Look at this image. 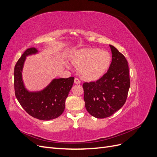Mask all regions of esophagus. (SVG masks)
Instances as JSON below:
<instances>
[{
    "label": "esophagus",
    "mask_w": 157,
    "mask_h": 157,
    "mask_svg": "<svg viewBox=\"0 0 157 157\" xmlns=\"http://www.w3.org/2000/svg\"><path fill=\"white\" fill-rule=\"evenodd\" d=\"M80 80L78 78H75V84H80Z\"/></svg>",
    "instance_id": "obj_1"
}]
</instances>
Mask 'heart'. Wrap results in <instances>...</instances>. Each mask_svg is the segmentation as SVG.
I'll use <instances>...</instances> for the list:
<instances>
[{"label": "heart", "mask_w": 157, "mask_h": 157, "mask_svg": "<svg viewBox=\"0 0 157 157\" xmlns=\"http://www.w3.org/2000/svg\"><path fill=\"white\" fill-rule=\"evenodd\" d=\"M111 56L109 52L98 48H86L78 52L71 61L79 68V75L86 80L101 77L110 67Z\"/></svg>", "instance_id": "b5f03b06"}]
</instances>
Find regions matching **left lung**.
I'll use <instances>...</instances> for the list:
<instances>
[{"label": "left lung", "mask_w": 157, "mask_h": 157, "mask_svg": "<svg viewBox=\"0 0 157 157\" xmlns=\"http://www.w3.org/2000/svg\"><path fill=\"white\" fill-rule=\"evenodd\" d=\"M109 46L112 61L107 72L97 81L82 85L85 107L98 118L109 117L119 110L126 101L130 86L126 59L115 47Z\"/></svg>", "instance_id": "1"}]
</instances>
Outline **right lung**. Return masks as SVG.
<instances>
[{"instance_id":"obj_1","label":"right lung","mask_w":157,"mask_h":157,"mask_svg":"<svg viewBox=\"0 0 157 157\" xmlns=\"http://www.w3.org/2000/svg\"><path fill=\"white\" fill-rule=\"evenodd\" d=\"M35 48L27 49L14 67L15 95L23 109L31 117L42 121L58 118L63 113L65 99L73 86L74 77L54 78L44 89L39 92H29L22 79V70L26 56L35 54Z\"/></svg>"}]
</instances>
